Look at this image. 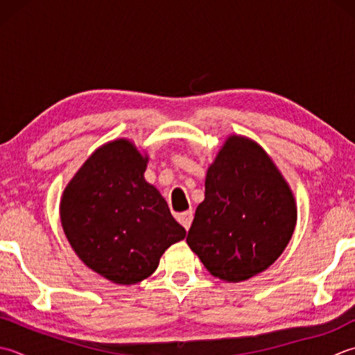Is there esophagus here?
<instances>
[{
  "mask_svg": "<svg viewBox=\"0 0 355 355\" xmlns=\"http://www.w3.org/2000/svg\"><path fill=\"white\" fill-rule=\"evenodd\" d=\"M192 220H193V212L192 211H187V212H183V214L178 215V221L182 223V226L186 229V231H189Z\"/></svg>",
  "mask_w": 355,
  "mask_h": 355,
  "instance_id": "obj_1",
  "label": "esophagus"
}]
</instances>
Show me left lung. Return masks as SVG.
I'll return each mask as SVG.
<instances>
[{
  "mask_svg": "<svg viewBox=\"0 0 355 355\" xmlns=\"http://www.w3.org/2000/svg\"><path fill=\"white\" fill-rule=\"evenodd\" d=\"M205 201L186 241L214 277L243 282L279 259L297 209L288 183L259 144L231 137L211 164Z\"/></svg>",
  "mask_w": 355,
  "mask_h": 355,
  "instance_id": "1",
  "label": "left lung"
}]
</instances>
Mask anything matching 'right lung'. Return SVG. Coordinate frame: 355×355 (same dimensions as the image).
<instances>
[{
  "mask_svg": "<svg viewBox=\"0 0 355 355\" xmlns=\"http://www.w3.org/2000/svg\"><path fill=\"white\" fill-rule=\"evenodd\" d=\"M148 158L128 140L96 149L67 184L61 225L76 255L96 274L134 284L186 231L166 200L144 180Z\"/></svg>",
  "mask_w": 355,
  "mask_h": 355,
  "instance_id": "right-lung-1",
  "label": "right lung"
}]
</instances>
